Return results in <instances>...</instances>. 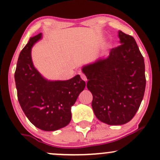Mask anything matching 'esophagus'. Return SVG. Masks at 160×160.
Here are the masks:
<instances>
[{
    "label": "esophagus",
    "instance_id": "obj_1",
    "mask_svg": "<svg viewBox=\"0 0 160 160\" xmlns=\"http://www.w3.org/2000/svg\"><path fill=\"white\" fill-rule=\"evenodd\" d=\"M80 77H81L82 80H83L85 82L87 81V78H86V77L85 74H82V73H80Z\"/></svg>",
    "mask_w": 160,
    "mask_h": 160
}]
</instances>
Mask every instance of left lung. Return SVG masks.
<instances>
[{
	"label": "left lung",
	"instance_id": "left-lung-1",
	"mask_svg": "<svg viewBox=\"0 0 160 160\" xmlns=\"http://www.w3.org/2000/svg\"><path fill=\"white\" fill-rule=\"evenodd\" d=\"M121 44L106 58L82 68L92 94L95 117L108 125L127 123L140 107L146 86L144 57L133 37L118 32Z\"/></svg>",
	"mask_w": 160,
	"mask_h": 160
}]
</instances>
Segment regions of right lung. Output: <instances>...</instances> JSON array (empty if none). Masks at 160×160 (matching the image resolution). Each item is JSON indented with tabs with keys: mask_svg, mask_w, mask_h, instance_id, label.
<instances>
[{
	"mask_svg": "<svg viewBox=\"0 0 160 160\" xmlns=\"http://www.w3.org/2000/svg\"><path fill=\"white\" fill-rule=\"evenodd\" d=\"M42 34L31 38L18 58L15 81L18 100L29 121L43 131H56L71 120V106L86 86L80 75L68 80H46L33 65L32 48Z\"/></svg>",
	"mask_w": 160,
	"mask_h": 160,
	"instance_id": "1",
	"label": "right lung"
}]
</instances>
